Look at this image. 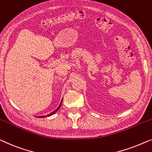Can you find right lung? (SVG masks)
Segmentation results:
<instances>
[{"label": "right lung", "mask_w": 152, "mask_h": 152, "mask_svg": "<svg viewBox=\"0 0 152 152\" xmlns=\"http://www.w3.org/2000/svg\"><path fill=\"white\" fill-rule=\"evenodd\" d=\"M61 103H62V100H61V104H59V106L58 107V108L56 109V110L55 111H54V112H52V113H50V114H48V115H46V116H38V117H39V118H45V117H49V116H52V115H53V114H55V113L58 110V109L60 108V107H61Z\"/></svg>", "instance_id": "obj_1"}]
</instances>
